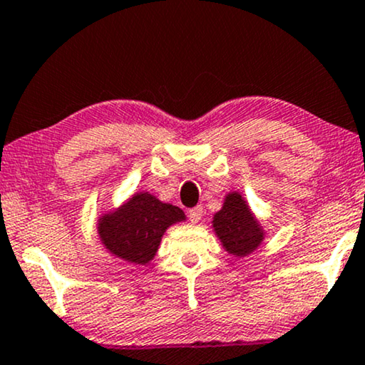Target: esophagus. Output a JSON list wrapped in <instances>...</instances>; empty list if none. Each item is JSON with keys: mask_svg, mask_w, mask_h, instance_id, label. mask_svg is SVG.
<instances>
[{"mask_svg": "<svg viewBox=\"0 0 365 365\" xmlns=\"http://www.w3.org/2000/svg\"><path fill=\"white\" fill-rule=\"evenodd\" d=\"M187 215H189V220H191L192 223H197V221H200L202 217V207L201 206L192 207V210H189Z\"/></svg>", "mask_w": 365, "mask_h": 365, "instance_id": "esophagus-1", "label": "esophagus"}]
</instances>
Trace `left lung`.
Wrapping results in <instances>:
<instances>
[{"label":"left lung","instance_id":"left-lung-1","mask_svg":"<svg viewBox=\"0 0 365 365\" xmlns=\"http://www.w3.org/2000/svg\"><path fill=\"white\" fill-rule=\"evenodd\" d=\"M212 230L226 252L238 258L248 257L264 240L263 226L238 191L226 194L221 210L212 216Z\"/></svg>","mask_w":365,"mask_h":365}]
</instances>
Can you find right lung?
Segmentation results:
<instances>
[{"label":"right lung","instance_id":"right-lung-1","mask_svg":"<svg viewBox=\"0 0 365 365\" xmlns=\"http://www.w3.org/2000/svg\"><path fill=\"white\" fill-rule=\"evenodd\" d=\"M181 221H186L181 207L140 191L132 194L124 205L98 216L97 233L112 257L132 264H148L158 253L165 230Z\"/></svg>","mask_w":365,"mask_h":365}]
</instances>
